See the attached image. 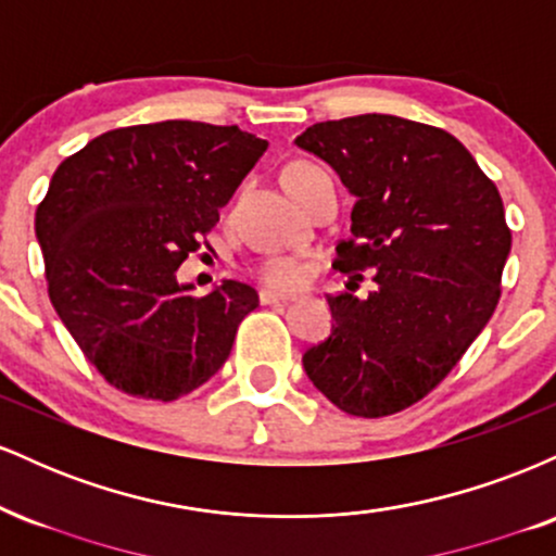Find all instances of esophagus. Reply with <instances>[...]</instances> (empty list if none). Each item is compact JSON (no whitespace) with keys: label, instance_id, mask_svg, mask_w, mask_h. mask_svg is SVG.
I'll use <instances>...</instances> for the list:
<instances>
[{"label":"esophagus","instance_id":"esophagus-1","mask_svg":"<svg viewBox=\"0 0 556 556\" xmlns=\"http://www.w3.org/2000/svg\"><path fill=\"white\" fill-rule=\"evenodd\" d=\"M258 300L264 305H271V303H287L290 300V295L287 292H274V290H261L258 292Z\"/></svg>","mask_w":556,"mask_h":556}]
</instances>
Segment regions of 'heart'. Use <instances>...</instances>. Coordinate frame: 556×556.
Masks as SVG:
<instances>
[{
	"mask_svg": "<svg viewBox=\"0 0 556 556\" xmlns=\"http://www.w3.org/2000/svg\"><path fill=\"white\" fill-rule=\"evenodd\" d=\"M311 167H314V164L295 162L285 169V177H292V175H298V172H305ZM258 277L264 279L266 285L282 287V290H287V287H298L300 282H303L305 269L292 258H269L258 266Z\"/></svg>",
	"mask_w": 556,
	"mask_h": 556,
	"instance_id": "obj_1",
	"label": "heart"
}]
</instances>
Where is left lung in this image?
I'll return each instance as SVG.
<instances>
[{
    "instance_id": "8db88e82",
    "label": "left lung",
    "mask_w": 556,
    "mask_h": 556,
    "mask_svg": "<svg viewBox=\"0 0 556 556\" xmlns=\"http://www.w3.org/2000/svg\"><path fill=\"white\" fill-rule=\"evenodd\" d=\"M295 143L355 195L334 269L376 282L368 298H327L331 334L303 368L350 416H392L457 366L500 303L502 195L455 136L394 114L316 123Z\"/></svg>"
}]
</instances>
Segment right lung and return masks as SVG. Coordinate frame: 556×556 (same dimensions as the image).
Wrapping results in <instances>:
<instances>
[{"mask_svg": "<svg viewBox=\"0 0 556 556\" xmlns=\"http://www.w3.org/2000/svg\"><path fill=\"white\" fill-rule=\"evenodd\" d=\"M269 149L238 125L117 127L67 156L36 208L49 300L119 392L172 402L225 366L253 287L177 282L188 253Z\"/></svg>", "mask_w": 556, "mask_h": 556, "instance_id": "1", "label": "right lung"}]
</instances>
